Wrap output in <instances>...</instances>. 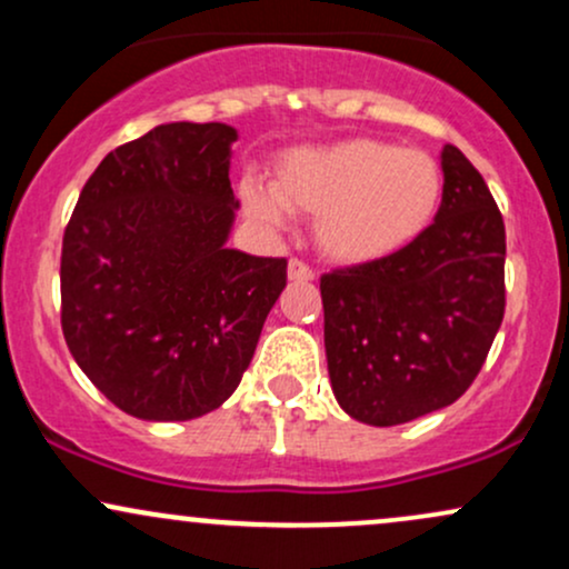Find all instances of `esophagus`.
I'll use <instances>...</instances> for the list:
<instances>
[{
  "mask_svg": "<svg viewBox=\"0 0 569 569\" xmlns=\"http://www.w3.org/2000/svg\"><path fill=\"white\" fill-rule=\"evenodd\" d=\"M316 278V272L310 270L305 262H299V259H291L289 262V280L293 283H310V280Z\"/></svg>",
  "mask_w": 569,
  "mask_h": 569,
  "instance_id": "obj_1",
  "label": "esophagus"
}]
</instances>
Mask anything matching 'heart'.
<instances>
[{"mask_svg":"<svg viewBox=\"0 0 569 569\" xmlns=\"http://www.w3.org/2000/svg\"><path fill=\"white\" fill-rule=\"evenodd\" d=\"M443 173L433 154L380 139L289 149L270 187L240 184L246 213L280 230L286 213L316 217L312 240L329 262L371 264L396 257L433 224Z\"/></svg>","mask_w":569,"mask_h":569,"instance_id":"obj_1","label":"heart"}]
</instances>
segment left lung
Masks as SVG:
<instances>
[{"instance_id":"8db88e82","label":"left lung","mask_w":569,"mask_h":569,"mask_svg":"<svg viewBox=\"0 0 569 569\" xmlns=\"http://www.w3.org/2000/svg\"><path fill=\"white\" fill-rule=\"evenodd\" d=\"M443 198L420 240L321 278L337 403L375 428L449 407L485 363L506 310V227L481 173L441 149Z\"/></svg>"}]
</instances>
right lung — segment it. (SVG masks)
<instances>
[{
    "label": "right lung",
    "instance_id": "add662e5",
    "mask_svg": "<svg viewBox=\"0 0 569 569\" xmlns=\"http://www.w3.org/2000/svg\"><path fill=\"white\" fill-rule=\"evenodd\" d=\"M234 141L224 122H166L122 143L63 232V337L88 380L139 420L219 409L286 289V259L227 248Z\"/></svg>",
    "mask_w": 569,
    "mask_h": 569
}]
</instances>
